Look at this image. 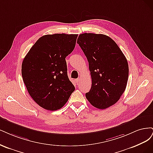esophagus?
<instances>
[{
    "label": "esophagus",
    "instance_id": "1",
    "mask_svg": "<svg viewBox=\"0 0 153 153\" xmlns=\"http://www.w3.org/2000/svg\"><path fill=\"white\" fill-rule=\"evenodd\" d=\"M80 81H81V79H80V78H78V79H76V82L77 83L79 82Z\"/></svg>",
    "mask_w": 153,
    "mask_h": 153
}]
</instances>
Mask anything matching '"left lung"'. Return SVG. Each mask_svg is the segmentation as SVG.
Wrapping results in <instances>:
<instances>
[{
    "label": "left lung",
    "instance_id": "1",
    "mask_svg": "<svg viewBox=\"0 0 153 153\" xmlns=\"http://www.w3.org/2000/svg\"><path fill=\"white\" fill-rule=\"evenodd\" d=\"M77 43L87 58L92 85L87 100L99 109L114 105L124 93L128 79V64L117 44L103 34L85 33Z\"/></svg>",
    "mask_w": 153,
    "mask_h": 153
}]
</instances>
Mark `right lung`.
<instances>
[{
    "label": "right lung",
    "instance_id": "1",
    "mask_svg": "<svg viewBox=\"0 0 153 153\" xmlns=\"http://www.w3.org/2000/svg\"><path fill=\"white\" fill-rule=\"evenodd\" d=\"M77 36L55 33L42 36L23 59L22 74L27 91L46 110L60 109L75 90L67 76L65 58L74 49Z\"/></svg>",
    "mask_w": 153,
    "mask_h": 153
}]
</instances>
